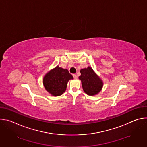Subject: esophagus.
I'll list each match as a JSON object with an SVG mask.
<instances>
[{
	"mask_svg": "<svg viewBox=\"0 0 147 147\" xmlns=\"http://www.w3.org/2000/svg\"><path fill=\"white\" fill-rule=\"evenodd\" d=\"M73 77H74V78L75 79H77V78H78V77H77V76L76 74H73Z\"/></svg>",
	"mask_w": 147,
	"mask_h": 147,
	"instance_id": "1",
	"label": "esophagus"
}]
</instances>
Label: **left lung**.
I'll return each mask as SVG.
<instances>
[{
  "label": "left lung",
  "instance_id": "obj_1",
  "mask_svg": "<svg viewBox=\"0 0 147 147\" xmlns=\"http://www.w3.org/2000/svg\"><path fill=\"white\" fill-rule=\"evenodd\" d=\"M78 78L81 81L83 91L87 95L93 96L98 94L102 90L103 82L91 67L80 70Z\"/></svg>",
  "mask_w": 147,
  "mask_h": 147
}]
</instances>
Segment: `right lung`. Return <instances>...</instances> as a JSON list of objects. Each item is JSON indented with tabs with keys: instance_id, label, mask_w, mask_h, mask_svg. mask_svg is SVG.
I'll return each mask as SVG.
<instances>
[{
	"instance_id": "add662e5",
	"label": "right lung",
	"mask_w": 147,
	"mask_h": 147,
	"mask_svg": "<svg viewBox=\"0 0 147 147\" xmlns=\"http://www.w3.org/2000/svg\"><path fill=\"white\" fill-rule=\"evenodd\" d=\"M73 79L67 69L56 66L47 73L43 79V84L45 90L52 95L60 96L65 92L67 82Z\"/></svg>"
}]
</instances>
